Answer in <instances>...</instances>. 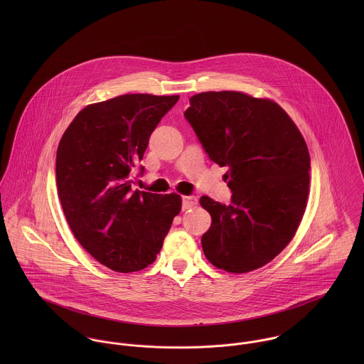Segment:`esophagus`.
I'll use <instances>...</instances> for the list:
<instances>
[{"instance_id":"esophagus-1","label":"esophagus","mask_w":364,"mask_h":364,"mask_svg":"<svg viewBox=\"0 0 364 364\" xmlns=\"http://www.w3.org/2000/svg\"><path fill=\"white\" fill-rule=\"evenodd\" d=\"M198 205V198L196 196H185L182 198V210H189L195 208Z\"/></svg>"}]
</instances>
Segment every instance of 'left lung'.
<instances>
[{
  "instance_id": "8db88e82",
  "label": "left lung",
  "mask_w": 364,
  "mask_h": 364,
  "mask_svg": "<svg viewBox=\"0 0 364 364\" xmlns=\"http://www.w3.org/2000/svg\"><path fill=\"white\" fill-rule=\"evenodd\" d=\"M183 116L208 158L228 166L230 205L208 196L211 225L202 237L208 262L247 273L277 257L294 237L310 189V153L289 114L269 100L221 91L193 95Z\"/></svg>"
}]
</instances>
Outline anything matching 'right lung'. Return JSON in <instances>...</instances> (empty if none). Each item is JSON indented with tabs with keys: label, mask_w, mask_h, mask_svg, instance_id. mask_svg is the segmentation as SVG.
I'll use <instances>...</instances> for the list:
<instances>
[{
	"label": "right lung",
	"mask_w": 364,
	"mask_h": 364,
	"mask_svg": "<svg viewBox=\"0 0 364 364\" xmlns=\"http://www.w3.org/2000/svg\"><path fill=\"white\" fill-rule=\"evenodd\" d=\"M179 97L127 94L84 107L64 132L55 179L67 223L82 248L120 273L147 267L182 200L132 189L151 133Z\"/></svg>",
	"instance_id": "1"
}]
</instances>
